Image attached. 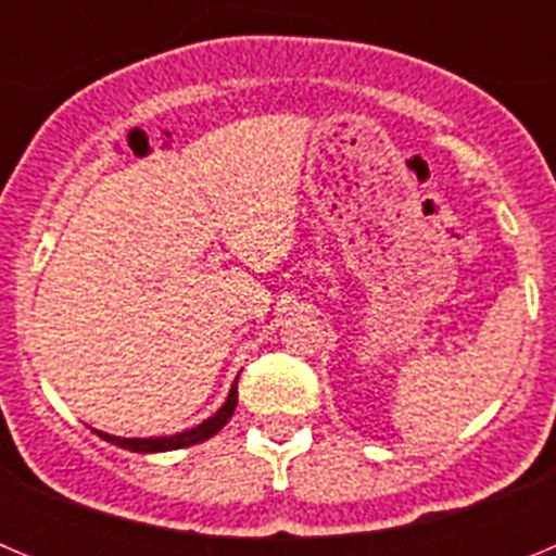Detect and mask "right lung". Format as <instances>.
<instances>
[{
	"instance_id": "add662e5",
	"label": "right lung",
	"mask_w": 556,
	"mask_h": 556,
	"mask_svg": "<svg viewBox=\"0 0 556 556\" xmlns=\"http://www.w3.org/2000/svg\"><path fill=\"white\" fill-rule=\"evenodd\" d=\"M236 397H239V392H236V384H233V387H230L228 401H225L223 409H219L217 415L208 417L205 424L194 426V429L180 431V434H172V437H150V440H125V437L102 434V431H97V434H100L102 440H108V443L119 445V448H127V451H136V454H152V451L186 448V445L203 443V440H208V437H214L219 429H223L225 424H228L230 415H233V409H236Z\"/></svg>"
}]
</instances>
